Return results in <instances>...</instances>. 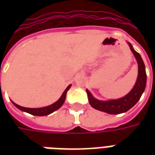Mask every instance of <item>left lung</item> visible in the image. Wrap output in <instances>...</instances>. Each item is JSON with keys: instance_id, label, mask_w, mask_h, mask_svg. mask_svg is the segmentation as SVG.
Listing matches in <instances>:
<instances>
[{"instance_id": "8db88e82", "label": "left lung", "mask_w": 155, "mask_h": 155, "mask_svg": "<svg viewBox=\"0 0 155 155\" xmlns=\"http://www.w3.org/2000/svg\"><path fill=\"white\" fill-rule=\"evenodd\" d=\"M130 45L131 51L133 52L134 57L136 59L138 63V77H137L136 83L134 88L131 90L129 94L125 96L118 99V100H110V101H99L97 99L93 97L90 91L86 90L88 94L89 102L92 107L100 111H103L105 113L110 114H118L124 113L133 107L138 101H140L141 95L144 91L146 86V72H145V65L140 54L134 50L132 45L128 42Z\"/></svg>"}]
</instances>
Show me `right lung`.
Returning <instances> with one entry per match:
<instances>
[{"label": "right lung", "instance_id": "add662e5", "mask_svg": "<svg viewBox=\"0 0 155 155\" xmlns=\"http://www.w3.org/2000/svg\"><path fill=\"white\" fill-rule=\"evenodd\" d=\"M71 84H70L68 86L64 91L63 92V94L61 96V98L58 100L56 102H54V104H51L49 106H46V107H42V108H25L22 107V106H20L17 104L14 103L13 101H12L13 104L15 105V107H17L19 110L24 111V112H27L29 114H33V115H36V116H45V115H48V114L53 113L54 111L57 110L58 109L62 106V104H64V101H65V97H66V93L67 91H69V89L71 88Z\"/></svg>", "mask_w": 155, "mask_h": 155}]
</instances>
